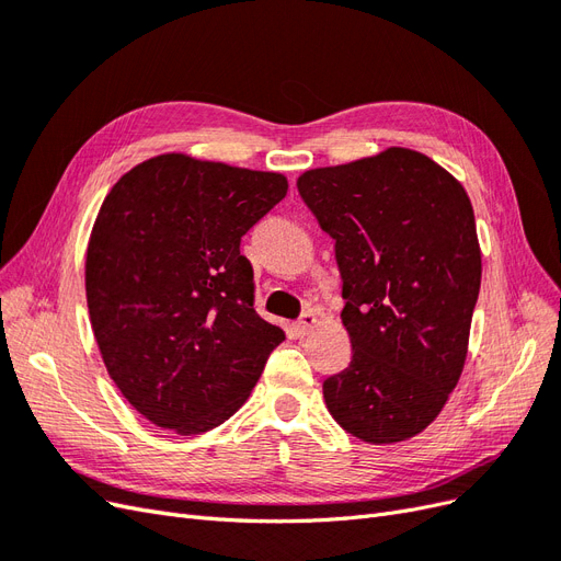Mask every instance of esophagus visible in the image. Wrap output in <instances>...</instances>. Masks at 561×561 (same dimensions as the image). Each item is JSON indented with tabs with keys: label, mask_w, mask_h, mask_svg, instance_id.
Returning a JSON list of instances; mask_svg holds the SVG:
<instances>
[{
	"label": "esophagus",
	"mask_w": 561,
	"mask_h": 561,
	"mask_svg": "<svg viewBox=\"0 0 561 561\" xmlns=\"http://www.w3.org/2000/svg\"><path fill=\"white\" fill-rule=\"evenodd\" d=\"M316 313L313 311H307V313H301L299 316V320L295 322V332L299 334V336H304V334H309L313 328H316Z\"/></svg>",
	"instance_id": "obj_1"
}]
</instances>
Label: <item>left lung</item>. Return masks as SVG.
I'll list each match as a JSON object with an SVG mask.
<instances>
[{"label":"left lung","instance_id":"obj_1","mask_svg":"<svg viewBox=\"0 0 561 561\" xmlns=\"http://www.w3.org/2000/svg\"><path fill=\"white\" fill-rule=\"evenodd\" d=\"M299 196L334 239L351 363L322 381L332 419L363 443L414 437L463 371L482 254L466 190L414 149L313 168Z\"/></svg>","mask_w":561,"mask_h":561}]
</instances>
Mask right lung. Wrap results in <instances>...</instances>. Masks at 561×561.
<instances>
[{
    "label": "right lung",
    "instance_id": "right-lung-1",
    "mask_svg": "<svg viewBox=\"0 0 561 561\" xmlns=\"http://www.w3.org/2000/svg\"><path fill=\"white\" fill-rule=\"evenodd\" d=\"M285 194L280 173L161 154L103 201L87 250L91 325L116 388L159 428L225 423L285 339L254 311L241 254Z\"/></svg>",
    "mask_w": 561,
    "mask_h": 561
}]
</instances>
